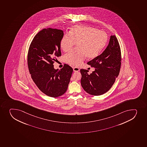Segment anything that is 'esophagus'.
Returning <instances> with one entry per match:
<instances>
[{"instance_id": "obj_1", "label": "esophagus", "mask_w": 147, "mask_h": 147, "mask_svg": "<svg viewBox=\"0 0 147 147\" xmlns=\"http://www.w3.org/2000/svg\"><path fill=\"white\" fill-rule=\"evenodd\" d=\"M73 71L74 72H78V71H80V68L77 67H74L73 68Z\"/></svg>"}]
</instances>
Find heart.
I'll return each mask as SVG.
<instances>
[{
  "label": "heart",
  "instance_id": "obj_1",
  "mask_svg": "<svg viewBox=\"0 0 147 147\" xmlns=\"http://www.w3.org/2000/svg\"><path fill=\"white\" fill-rule=\"evenodd\" d=\"M107 34L92 27L75 25L71 27L68 34L62 37L60 47L64 52H67L76 43L77 48L64 57L65 63L74 66H79L86 57L93 59L98 56L106 46Z\"/></svg>",
  "mask_w": 147,
  "mask_h": 147
}]
</instances>
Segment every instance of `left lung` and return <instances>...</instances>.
<instances>
[{
	"label": "left lung",
	"mask_w": 147,
	"mask_h": 147,
	"mask_svg": "<svg viewBox=\"0 0 147 147\" xmlns=\"http://www.w3.org/2000/svg\"><path fill=\"white\" fill-rule=\"evenodd\" d=\"M121 55L119 42L115 35L111 36L109 44L100 55L87 64L95 68L89 74L88 70L82 69L81 85L90 94H103L112 87L120 69Z\"/></svg>",
	"instance_id": "1"
}]
</instances>
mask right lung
Here are the masks:
<instances>
[{
    "label": "right lung",
    "instance_id": "right-lung-1",
    "mask_svg": "<svg viewBox=\"0 0 147 147\" xmlns=\"http://www.w3.org/2000/svg\"><path fill=\"white\" fill-rule=\"evenodd\" d=\"M63 35L61 30L44 29L34 36L28 51V68L32 80L41 92L51 97L65 93L73 72L67 65L60 70L54 67V61L61 55L60 42Z\"/></svg>",
    "mask_w": 147,
    "mask_h": 147
}]
</instances>
